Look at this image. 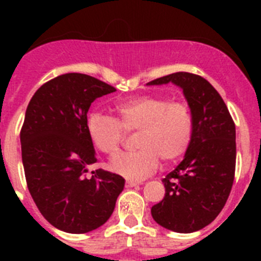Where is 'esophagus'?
Returning <instances> with one entry per match:
<instances>
[{"label": "esophagus", "instance_id": "obj_1", "mask_svg": "<svg viewBox=\"0 0 261 261\" xmlns=\"http://www.w3.org/2000/svg\"><path fill=\"white\" fill-rule=\"evenodd\" d=\"M140 184H142L141 181H133V180H126L125 181V187H126V188H132V187H137V186H140Z\"/></svg>", "mask_w": 261, "mask_h": 261}]
</instances>
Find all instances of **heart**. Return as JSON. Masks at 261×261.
I'll return each instance as SVG.
<instances>
[{"instance_id": "1", "label": "heart", "mask_w": 261, "mask_h": 261, "mask_svg": "<svg viewBox=\"0 0 261 261\" xmlns=\"http://www.w3.org/2000/svg\"><path fill=\"white\" fill-rule=\"evenodd\" d=\"M117 117L91 112L86 119L90 141L100 153L115 155L125 133L138 132L133 153H121L110 162V170L129 180L153 174L162 161L175 163L190 149L193 116L190 107L166 96L140 95L115 105Z\"/></svg>"}]
</instances>
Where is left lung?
<instances>
[{
	"label": "left lung",
	"mask_w": 261,
	"mask_h": 261,
	"mask_svg": "<svg viewBox=\"0 0 261 261\" xmlns=\"http://www.w3.org/2000/svg\"><path fill=\"white\" fill-rule=\"evenodd\" d=\"M183 89L193 116V137L184 159L166 175L165 197L151 208L158 225L193 232L216 220L235 176V124L223 99L201 75L177 71L147 82Z\"/></svg>",
	"instance_id": "left-lung-1"
}]
</instances>
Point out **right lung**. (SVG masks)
<instances>
[{"mask_svg":"<svg viewBox=\"0 0 261 261\" xmlns=\"http://www.w3.org/2000/svg\"><path fill=\"white\" fill-rule=\"evenodd\" d=\"M116 91L91 75L68 73L45 82L30 100L20 129L29 191L45 220L70 234L107 222L125 180L98 168L86 130L87 111L96 98Z\"/></svg>","mask_w":261,"mask_h":261,"instance_id":"obj_1","label":"right lung"}]
</instances>
